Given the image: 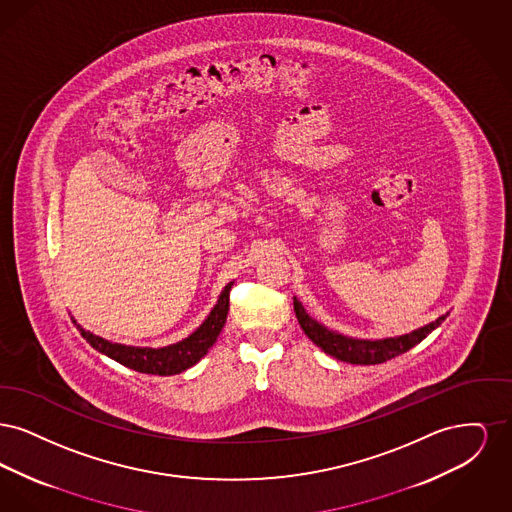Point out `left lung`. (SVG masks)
Segmentation results:
<instances>
[{
	"instance_id": "obj_1",
	"label": "left lung",
	"mask_w": 512,
	"mask_h": 512,
	"mask_svg": "<svg viewBox=\"0 0 512 512\" xmlns=\"http://www.w3.org/2000/svg\"><path fill=\"white\" fill-rule=\"evenodd\" d=\"M293 311L299 320V326L309 336V340L317 343L324 353L340 359L343 363H351V365H380L401 353H407L411 347L424 340L445 320V317H439L438 320L414 330L411 334L399 336V338L374 341L353 340V338L341 336V334L324 328L322 324H318L317 320H313L305 313L303 305L297 299H293Z\"/></svg>"
}]
</instances>
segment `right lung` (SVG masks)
I'll return each mask as SVG.
<instances>
[{
  "label": "right lung",
  "mask_w": 512,
  "mask_h": 512,
  "mask_svg": "<svg viewBox=\"0 0 512 512\" xmlns=\"http://www.w3.org/2000/svg\"><path fill=\"white\" fill-rule=\"evenodd\" d=\"M230 288L232 282L220 293L217 305L213 307L211 315L195 330L194 334L186 340L178 341L169 347L161 349H149V347H128L121 343L103 340L86 332L84 328L76 326L82 334V338L88 341L96 351L111 357L113 361L128 366L136 372L144 374H157V376H171L184 372L186 368L194 366L207 351L209 347L219 338L220 330L226 322V315L230 309Z\"/></svg>",
  "instance_id": "1"
}]
</instances>
